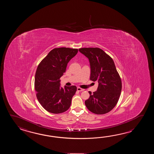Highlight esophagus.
<instances>
[{"mask_svg": "<svg viewBox=\"0 0 154 154\" xmlns=\"http://www.w3.org/2000/svg\"><path fill=\"white\" fill-rule=\"evenodd\" d=\"M77 90H78V91L82 92L84 91V89H82V88H77Z\"/></svg>", "mask_w": 154, "mask_h": 154, "instance_id": "esophagus-1", "label": "esophagus"}]
</instances>
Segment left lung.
<instances>
[{"label": "left lung", "instance_id": "1", "mask_svg": "<svg viewBox=\"0 0 154 154\" xmlns=\"http://www.w3.org/2000/svg\"><path fill=\"white\" fill-rule=\"evenodd\" d=\"M79 51L89 60L90 80L98 83L96 91L88 92L90 97L85 101V105L96 115L107 113L117 105L122 91L121 79L115 63L99 48H82Z\"/></svg>", "mask_w": 154, "mask_h": 154}]
</instances>
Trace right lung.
Returning <instances> with one entry per match:
<instances>
[{"instance_id":"1","label":"right lung","mask_w":154,"mask_h":154,"mask_svg":"<svg viewBox=\"0 0 154 154\" xmlns=\"http://www.w3.org/2000/svg\"><path fill=\"white\" fill-rule=\"evenodd\" d=\"M78 49L57 48L49 52L40 62L36 70L35 88L40 104L46 111L58 114L67 111L70 107L75 86L60 87V78L66 72L70 59Z\"/></svg>"}]
</instances>
